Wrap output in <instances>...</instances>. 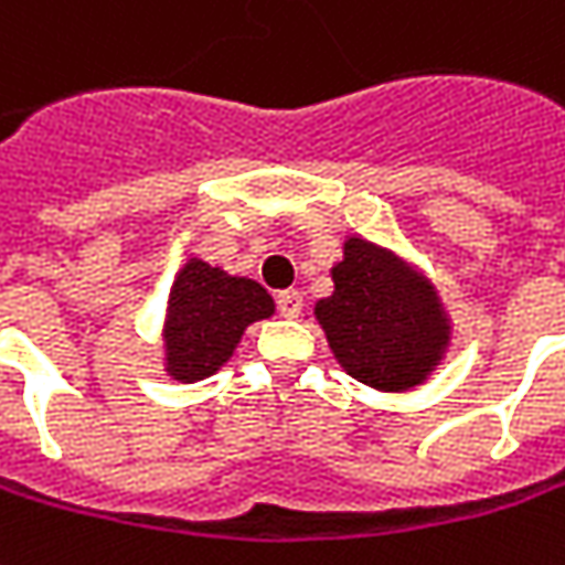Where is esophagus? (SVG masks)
<instances>
[{
  "instance_id": "esophagus-1",
  "label": "esophagus",
  "mask_w": 565,
  "mask_h": 565,
  "mask_svg": "<svg viewBox=\"0 0 565 565\" xmlns=\"http://www.w3.org/2000/svg\"><path fill=\"white\" fill-rule=\"evenodd\" d=\"M278 312H281L284 318H297V315L302 312V294H299V290H281V294H278Z\"/></svg>"
}]
</instances>
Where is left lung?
Segmentation results:
<instances>
[{
    "instance_id": "1",
    "label": "left lung",
    "mask_w": 565,
    "mask_h": 565,
    "mask_svg": "<svg viewBox=\"0 0 565 565\" xmlns=\"http://www.w3.org/2000/svg\"><path fill=\"white\" fill-rule=\"evenodd\" d=\"M333 287L315 315L352 377L386 393L427 377L448 343V324L420 275L362 237H349Z\"/></svg>"
}]
</instances>
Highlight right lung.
<instances>
[{"mask_svg":"<svg viewBox=\"0 0 565 565\" xmlns=\"http://www.w3.org/2000/svg\"><path fill=\"white\" fill-rule=\"evenodd\" d=\"M167 312V371L175 380H203L228 362L247 324L275 312V302L250 278L191 259L172 284Z\"/></svg>","mask_w":565,"mask_h":565,"instance_id":"1","label":"right lung"}]
</instances>
